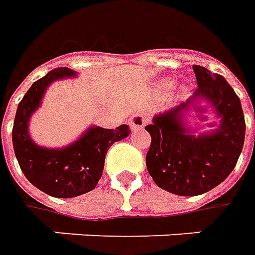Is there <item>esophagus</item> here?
<instances>
[{
  "label": "esophagus",
  "mask_w": 255,
  "mask_h": 255,
  "mask_svg": "<svg viewBox=\"0 0 255 255\" xmlns=\"http://www.w3.org/2000/svg\"><path fill=\"white\" fill-rule=\"evenodd\" d=\"M146 123H147V119L143 115H133L128 120V124H129V127H131L132 131H135V129H142L146 126Z\"/></svg>",
  "instance_id": "1"
}]
</instances>
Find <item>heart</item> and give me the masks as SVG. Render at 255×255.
I'll use <instances>...</instances> for the list:
<instances>
[{
    "mask_svg": "<svg viewBox=\"0 0 255 255\" xmlns=\"http://www.w3.org/2000/svg\"><path fill=\"white\" fill-rule=\"evenodd\" d=\"M173 84H175L173 80H165V82H162V83H161V89L168 91V90H171L172 87H173Z\"/></svg>",
    "mask_w": 255,
    "mask_h": 255,
    "instance_id": "1",
    "label": "heart"
}]
</instances>
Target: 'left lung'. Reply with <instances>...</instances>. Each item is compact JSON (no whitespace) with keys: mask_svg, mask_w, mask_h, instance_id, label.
Masks as SVG:
<instances>
[{"mask_svg":"<svg viewBox=\"0 0 255 255\" xmlns=\"http://www.w3.org/2000/svg\"><path fill=\"white\" fill-rule=\"evenodd\" d=\"M198 89L186 102L155 115L146 126L151 136L146 166L162 190L183 197L210 191L230 176L241 155L246 123L241 100L221 75L192 67ZM192 110L203 120L213 110L219 123H208L209 133L192 135L185 115Z\"/></svg>","mask_w":255,"mask_h":255,"instance_id":"obj_1","label":"left lung"}]
</instances>
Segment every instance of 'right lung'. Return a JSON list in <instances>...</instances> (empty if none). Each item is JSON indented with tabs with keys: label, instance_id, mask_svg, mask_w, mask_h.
I'll return each instance as SVG.
<instances>
[{
	"label": "right lung",
	"instance_id": "1",
	"mask_svg": "<svg viewBox=\"0 0 255 255\" xmlns=\"http://www.w3.org/2000/svg\"><path fill=\"white\" fill-rule=\"evenodd\" d=\"M73 76H76L75 71L61 67L34 82L20 101L12 129L14 154L27 180L56 198H73L94 190L102 176L109 147L131 132L127 124L116 129L93 126L67 147L47 149L38 146L28 133L32 113L41 105L49 84Z\"/></svg>",
	"mask_w": 255,
	"mask_h": 255
}]
</instances>
